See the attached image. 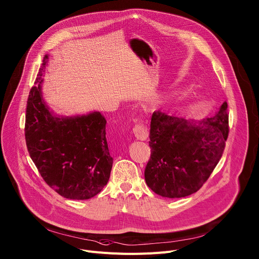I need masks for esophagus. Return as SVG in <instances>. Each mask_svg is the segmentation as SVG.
<instances>
[{"mask_svg": "<svg viewBox=\"0 0 259 259\" xmlns=\"http://www.w3.org/2000/svg\"><path fill=\"white\" fill-rule=\"evenodd\" d=\"M134 135L139 140H147L149 137V128L143 122H138L133 127Z\"/></svg>", "mask_w": 259, "mask_h": 259, "instance_id": "esophagus-1", "label": "esophagus"}]
</instances>
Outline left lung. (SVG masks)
Returning a JSON list of instances; mask_svg holds the SVG:
<instances>
[{"instance_id": "left-lung-1", "label": "left lung", "mask_w": 259, "mask_h": 259, "mask_svg": "<svg viewBox=\"0 0 259 259\" xmlns=\"http://www.w3.org/2000/svg\"><path fill=\"white\" fill-rule=\"evenodd\" d=\"M227 103L211 117L190 122L154 111L147 185L158 195L181 198L198 191L220 161L228 136Z\"/></svg>"}]
</instances>
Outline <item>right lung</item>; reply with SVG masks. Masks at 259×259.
Instances as JSON below:
<instances>
[{
	"instance_id": "obj_1",
	"label": "right lung",
	"mask_w": 259,
	"mask_h": 259,
	"mask_svg": "<svg viewBox=\"0 0 259 259\" xmlns=\"http://www.w3.org/2000/svg\"><path fill=\"white\" fill-rule=\"evenodd\" d=\"M43 58L27 102L25 136L31 159L51 188L68 199H89L107 184L112 167L106 120L99 112L56 116L42 97Z\"/></svg>"
}]
</instances>
